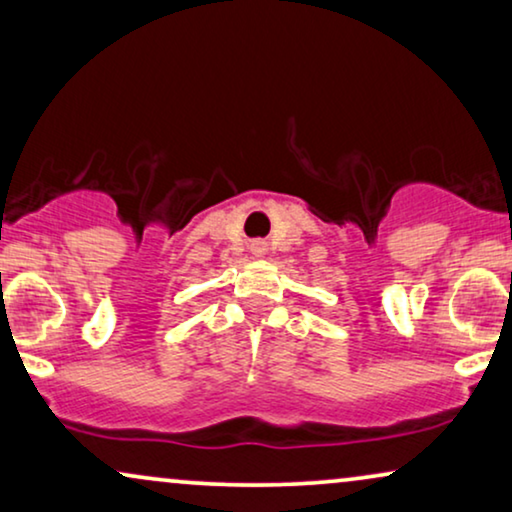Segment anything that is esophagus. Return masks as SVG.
<instances>
[{"mask_svg":"<svg viewBox=\"0 0 512 512\" xmlns=\"http://www.w3.org/2000/svg\"><path fill=\"white\" fill-rule=\"evenodd\" d=\"M251 254H254L256 258H263L265 256V251H268V244H265L263 240H256V242H251Z\"/></svg>","mask_w":512,"mask_h":512,"instance_id":"obj_1","label":"esophagus"}]
</instances>
